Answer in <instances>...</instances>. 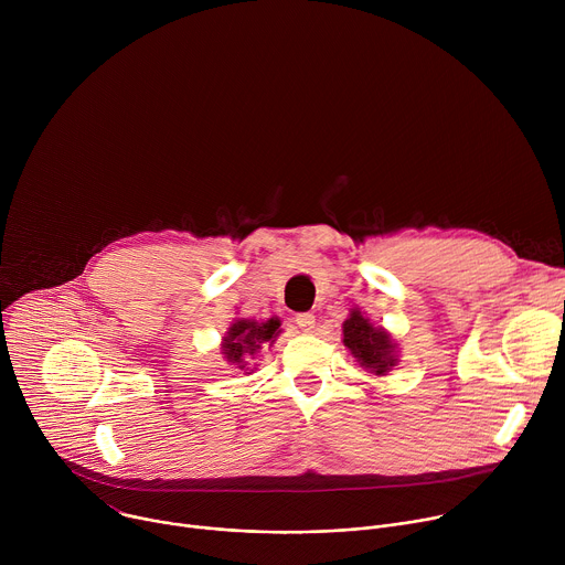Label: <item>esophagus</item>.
Returning <instances> with one entry per match:
<instances>
[{
    "label": "esophagus",
    "mask_w": 565,
    "mask_h": 565,
    "mask_svg": "<svg viewBox=\"0 0 565 565\" xmlns=\"http://www.w3.org/2000/svg\"><path fill=\"white\" fill-rule=\"evenodd\" d=\"M297 327L303 331V333H312L315 331V315L312 312H301L295 317Z\"/></svg>",
    "instance_id": "obj_1"
}]
</instances>
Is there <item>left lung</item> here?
<instances>
[{"label":"left lung","mask_w":565,"mask_h":565,"mask_svg":"<svg viewBox=\"0 0 565 565\" xmlns=\"http://www.w3.org/2000/svg\"><path fill=\"white\" fill-rule=\"evenodd\" d=\"M342 342L351 358L377 377L388 375V371L397 366V342L386 329L375 327L360 308L349 310V317L342 324Z\"/></svg>","instance_id":"obj_1"}]
</instances>
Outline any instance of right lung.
Segmentation results:
<instances>
[{"label":"right lung","mask_w":565,"mask_h":565,"mask_svg":"<svg viewBox=\"0 0 565 565\" xmlns=\"http://www.w3.org/2000/svg\"><path fill=\"white\" fill-rule=\"evenodd\" d=\"M279 335H281V319L279 317H270L264 321L236 317L227 327L225 335L221 338V355L234 369L253 373L255 366H250V360L264 347H273Z\"/></svg>","instance_id":"right-lung-1"}]
</instances>
